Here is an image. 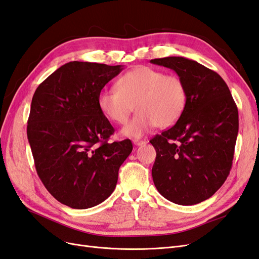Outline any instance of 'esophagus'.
Returning a JSON list of instances; mask_svg holds the SVG:
<instances>
[{
	"mask_svg": "<svg viewBox=\"0 0 259 259\" xmlns=\"http://www.w3.org/2000/svg\"><path fill=\"white\" fill-rule=\"evenodd\" d=\"M133 143H134V145H135V146H143V145H145V144H146L145 140H138V139L133 140Z\"/></svg>",
	"mask_w": 259,
	"mask_h": 259,
	"instance_id": "1",
	"label": "esophagus"
}]
</instances>
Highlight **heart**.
Here are the masks:
<instances>
[{
  "label": "heart",
  "instance_id": "heart-1",
  "mask_svg": "<svg viewBox=\"0 0 259 259\" xmlns=\"http://www.w3.org/2000/svg\"><path fill=\"white\" fill-rule=\"evenodd\" d=\"M116 85L101 90L97 101L101 113L116 124L126 122L135 106L137 113L122 130L125 136L142 137L154 126L169 127L187 107L186 83L175 73L139 66L123 74Z\"/></svg>",
  "mask_w": 259,
  "mask_h": 259
}]
</instances>
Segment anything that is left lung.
I'll use <instances>...</instances> for the list:
<instances>
[{
    "mask_svg": "<svg viewBox=\"0 0 259 259\" xmlns=\"http://www.w3.org/2000/svg\"><path fill=\"white\" fill-rule=\"evenodd\" d=\"M150 62L174 70L188 91L180 119L150 140L156 152L154 186L176 204H198L230 173L239 131L237 105L223 77L197 61L165 57Z\"/></svg>",
    "mask_w": 259,
    "mask_h": 259,
    "instance_id": "obj_1",
    "label": "left lung"
}]
</instances>
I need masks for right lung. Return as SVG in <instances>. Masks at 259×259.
<instances>
[{"label": "right lung", "instance_id": "1", "mask_svg": "<svg viewBox=\"0 0 259 259\" xmlns=\"http://www.w3.org/2000/svg\"><path fill=\"white\" fill-rule=\"evenodd\" d=\"M122 69L70 61L34 92L27 135L36 173L53 197L69 207L84 209L104 202L133 150L130 139L108 142L114 128L97 101Z\"/></svg>", "mask_w": 259, "mask_h": 259}]
</instances>
